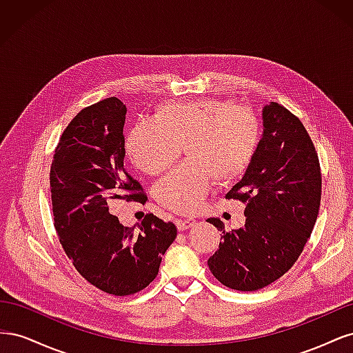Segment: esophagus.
Instances as JSON below:
<instances>
[{
    "label": "esophagus",
    "instance_id": "1",
    "mask_svg": "<svg viewBox=\"0 0 353 353\" xmlns=\"http://www.w3.org/2000/svg\"><path fill=\"white\" fill-rule=\"evenodd\" d=\"M193 225H194V221L193 219H178L176 221L178 231H185V230L191 228Z\"/></svg>",
    "mask_w": 353,
    "mask_h": 353
}]
</instances>
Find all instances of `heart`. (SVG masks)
<instances>
[{
    "mask_svg": "<svg viewBox=\"0 0 353 353\" xmlns=\"http://www.w3.org/2000/svg\"><path fill=\"white\" fill-rule=\"evenodd\" d=\"M262 140L261 122L250 109L231 100L166 101L156 121L137 122L126 138V153L145 174L163 172L183 152L188 160L160 179L154 196L181 215L200 209L213 181L227 187L250 169Z\"/></svg>",
    "mask_w": 353,
    "mask_h": 353,
    "instance_id": "b5f03b06",
    "label": "heart"
}]
</instances>
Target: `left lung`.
I'll return each instance as SVG.
<instances>
[{"instance_id": "1", "label": "left lung", "mask_w": 353, "mask_h": 353, "mask_svg": "<svg viewBox=\"0 0 353 353\" xmlns=\"http://www.w3.org/2000/svg\"><path fill=\"white\" fill-rule=\"evenodd\" d=\"M263 135L250 169L227 199L245 205L243 228L222 231L208 265L215 279L234 290L254 292L279 280L301 256L321 203V169L303 123L284 105L262 110Z\"/></svg>"}]
</instances>
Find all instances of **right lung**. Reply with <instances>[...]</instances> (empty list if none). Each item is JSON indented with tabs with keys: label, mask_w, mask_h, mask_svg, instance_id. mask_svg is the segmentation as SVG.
<instances>
[{
	"label": "right lung",
	"mask_w": 353,
	"mask_h": 353,
	"mask_svg": "<svg viewBox=\"0 0 353 353\" xmlns=\"http://www.w3.org/2000/svg\"><path fill=\"white\" fill-rule=\"evenodd\" d=\"M126 105L110 97L82 109L63 131L50 169L54 228L63 250L85 280L128 296L159 272L176 237L172 222L148 213L140 231L109 212L114 199L145 203L143 187L123 168Z\"/></svg>",
	"instance_id": "obj_1"
}]
</instances>
